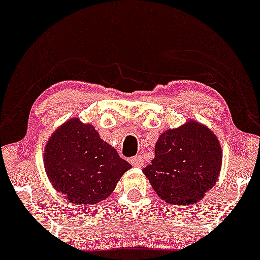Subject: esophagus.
Returning <instances> with one entry per match:
<instances>
[{"label": "esophagus", "instance_id": "1", "mask_svg": "<svg viewBox=\"0 0 260 260\" xmlns=\"http://www.w3.org/2000/svg\"><path fill=\"white\" fill-rule=\"evenodd\" d=\"M129 162L134 167H143V164H144L143 157H141V156H134V157H132V158L129 159Z\"/></svg>", "mask_w": 260, "mask_h": 260}]
</instances>
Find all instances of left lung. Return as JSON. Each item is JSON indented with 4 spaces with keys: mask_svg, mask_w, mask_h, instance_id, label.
Segmentation results:
<instances>
[{
    "mask_svg": "<svg viewBox=\"0 0 260 260\" xmlns=\"http://www.w3.org/2000/svg\"><path fill=\"white\" fill-rule=\"evenodd\" d=\"M222 149L215 134L196 121L160 134L154 158L144 168L154 192L166 203L188 205L215 186Z\"/></svg>",
    "mask_w": 260,
    "mask_h": 260,
    "instance_id": "8db88e82",
    "label": "left lung"
}]
</instances>
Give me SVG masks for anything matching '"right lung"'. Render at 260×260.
I'll use <instances>...</instances> for the list:
<instances>
[{
    "instance_id": "1",
    "label": "right lung",
    "mask_w": 260,
    "mask_h": 260,
    "mask_svg": "<svg viewBox=\"0 0 260 260\" xmlns=\"http://www.w3.org/2000/svg\"><path fill=\"white\" fill-rule=\"evenodd\" d=\"M45 170L52 186L72 204H97L111 194L120 177L132 168L100 138L91 124L72 119L45 146Z\"/></svg>"
}]
</instances>
